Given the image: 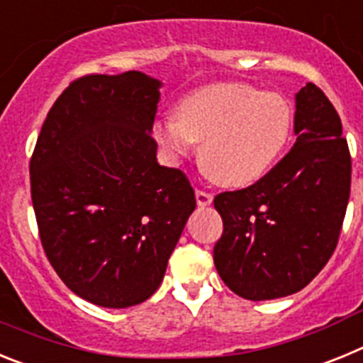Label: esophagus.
Masks as SVG:
<instances>
[{"mask_svg":"<svg viewBox=\"0 0 363 363\" xmlns=\"http://www.w3.org/2000/svg\"><path fill=\"white\" fill-rule=\"evenodd\" d=\"M196 203L200 205V207H207V205L213 203V194L207 191H201V189H198L196 191Z\"/></svg>","mask_w":363,"mask_h":363,"instance_id":"1","label":"esophagus"}]
</instances>
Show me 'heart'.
I'll return each instance as SVG.
<instances>
[{
	"mask_svg": "<svg viewBox=\"0 0 363 363\" xmlns=\"http://www.w3.org/2000/svg\"><path fill=\"white\" fill-rule=\"evenodd\" d=\"M293 107L284 96L245 83L201 86L162 118L154 134L172 158L201 142L203 171L225 187H247L277 165L293 133Z\"/></svg>",
	"mask_w": 363,
	"mask_h": 363,
	"instance_id": "obj_1",
	"label": "heart"
}]
</instances>
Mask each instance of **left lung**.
I'll list each match as a JSON object with an SVG mask.
<instances>
[{
	"label": "left lung",
	"mask_w": 363,
	"mask_h": 363,
	"mask_svg": "<svg viewBox=\"0 0 363 363\" xmlns=\"http://www.w3.org/2000/svg\"><path fill=\"white\" fill-rule=\"evenodd\" d=\"M296 143L255 185L221 192L223 234L214 265L247 300L298 293L329 262L351 192V154L342 121L314 83L296 94Z\"/></svg>",
	"instance_id": "8db88e82"
}]
</instances>
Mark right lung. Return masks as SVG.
<instances>
[{"instance_id": "1", "label": "right lung", "mask_w": 363, "mask_h": 363, "mask_svg": "<svg viewBox=\"0 0 363 363\" xmlns=\"http://www.w3.org/2000/svg\"><path fill=\"white\" fill-rule=\"evenodd\" d=\"M162 82L89 74L47 114L30 158L41 245L63 284L99 307L152 296L196 198L150 136Z\"/></svg>"}]
</instances>
